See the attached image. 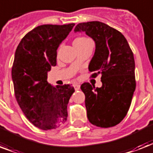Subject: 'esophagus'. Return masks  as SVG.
Here are the masks:
<instances>
[{
	"instance_id": "34e87169",
	"label": "esophagus",
	"mask_w": 153,
	"mask_h": 153,
	"mask_svg": "<svg viewBox=\"0 0 153 153\" xmlns=\"http://www.w3.org/2000/svg\"><path fill=\"white\" fill-rule=\"evenodd\" d=\"M74 88L75 91H79L80 89V85H78V84H74Z\"/></svg>"
}]
</instances>
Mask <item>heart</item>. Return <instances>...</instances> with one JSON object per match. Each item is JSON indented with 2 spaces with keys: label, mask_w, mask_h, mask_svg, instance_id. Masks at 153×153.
<instances>
[{
  "label": "heart",
  "mask_w": 153,
  "mask_h": 153,
  "mask_svg": "<svg viewBox=\"0 0 153 153\" xmlns=\"http://www.w3.org/2000/svg\"><path fill=\"white\" fill-rule=\"evenodd\" d=\"M88 42H91V40L89 38H85V37H80L74 41V45H84Z\"/></svg>",
  "instance_id": "b5f03b06"
}]
</instances>
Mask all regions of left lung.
I'll use <instances>...</instances> for the list:
<instances>
[{"label":"left lung","mask_w":153,"mask_h":153,"mask_svg":"<svg viewBox=\"0 0 153 153\" xmlns=\"http://www.w3.org/2000/svg\"><path fill=\"white\" fill-rule=\"evenodd\" d=\"M74 32H85L95 41V54L88 69L92 78L101 74L102 87L81 85L90 123L110 128L123 120L136 89L135 60L128 41L114 28L100 22L79 23Z\"/></svg>","instance_id":"left-lung-1"}]
</instances>
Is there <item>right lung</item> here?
<instances>
[{"label": "right lung", "instance_id": "obj_1", "mask_svg": "<svg viewBox=\"0 0 153 153\" xmlns=\"http://www.w3.org/2000/svg\"><path fill=\"white\" fill-rule=\"evenodd\" d=\"M74 24L42 25L26 33L15 52L12 79L17 103L37 128L53 130L67 120L71 85L53 87L47 73L56 66L57 50Z\"/></svg>", "mask_w": 153, "mask_h": 153}]
</instances>
